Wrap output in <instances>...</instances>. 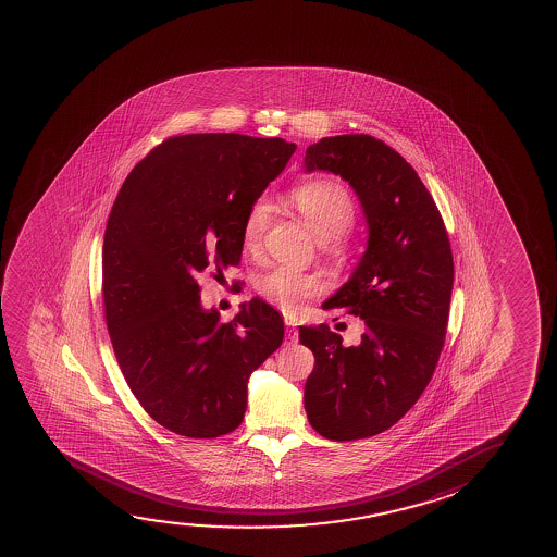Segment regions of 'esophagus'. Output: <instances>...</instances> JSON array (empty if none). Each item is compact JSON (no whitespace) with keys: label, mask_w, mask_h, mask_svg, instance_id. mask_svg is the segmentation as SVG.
<instances>
[{"label":"esophagus","mask_w":557,"mask_h":557,"mask_svg":"<svg viewBox=\"0 0 557 557\" xmlns=\"http://www.w3.org/2000/svg\"><path fill=\"white\" fill-rule=\"evenodd\" d=\"M285 325H287V329H285V336H287V341L289 343H297L298 341V331L293 323H290L289 320H285Z\"/></svg>","instance_id":"34e87169"}]
</instances>
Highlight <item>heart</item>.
<instances>
[{
	"instance_id": "1",
	"label": "heart",
	"mask_w": 557,
	"mask_h": 557,
	"mask_svg": "<svg viewBox=\"0 0 557 557\" xmlns=\"http://www.w3.org/2000/svg\"><path fill=\"white\" fill-rule=\"evenodd\" d=\"M290 206L297 209L313 234L325 242V251L333 257H343L346 251L344 234L356 221V203L350 190L329 176H313L302 183L295 184L287 194ZM270 203L268 199L259 198L252 201L245 211L242 221V247L245 252L255 255L262 245V237L270 222ZM255 290L260 298L280 310L295 313L302 306L320 297L323 283L312 274H302L293 268H268L255 277Z\"/></svg>"
}]
</instances>
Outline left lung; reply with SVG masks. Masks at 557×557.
<instances>
[{"instance_id": "8db88e82", "label": "left lung", "mask_w": 557, "mask_h": 557, "mask_svg": "<svg viewBox=\"0 0 557 557\" xmlns=\"http://www.w3.org/2000/svg\"><path fill=\"white\" fill-rule=\"evenodd\" d=\"M343 176L358 194L369 239L350 280L323 305L366 323L354 346L329 325L300 327L315 366L305 386L308 420L333 442L394 426L419 401L443 350L453 290V252L442 214L417 171L371 135L308 146L306 173Z\"/></svg>"}]
</instances>
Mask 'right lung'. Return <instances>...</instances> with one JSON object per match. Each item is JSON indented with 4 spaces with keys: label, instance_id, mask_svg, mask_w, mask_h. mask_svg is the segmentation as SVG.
Here are the masks:
<instances>
[{
    "label": "right lung",
    "instance_id": "right-lung-1",
    "mask_svg": "<svg viewBox=\"0 0 557 557\" xmlns=\"http://www.w3.org/2000/svg\"><path fill=\"white\" fill-rule=\"evenodd\" d=\"M297 146L237 133L169 137L117 191L102 245V302L115 359L158 424L196 440L234 432L247 381L283 343V320L252 298L221 323L198 275L237 267L242 221Z\"/></svg>",
    "mask_w": 557,
    "mask_h": 557
}]
</instances>
